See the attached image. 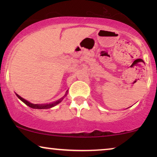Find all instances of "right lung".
Here are the masks:
<instances>
[{
  "mask_svg": "<svg viewBox=\"0 0 157 157\" xmlns=\"http://www.w3.org/2000/svg\"><path fill=\"white\" fill-rule=\"evenodd\" d=\"M16 96H18V98L19 99L22 101L24 103L27 105V106H29V107H31V108H33V109H49V108H51V107H53L55 106L56 105H57L58 104H59L60 102L61 101V100L63 99V98H61V99H60L59 101H56L54 103H52V104H44V105H40V104H31V103H30L29 101H28L25 100L24 98H23L22 97H21L20 96L18 95V94H16Z\"/></svg>",
  "mask_w": 157,
  "mask_h": 157,
  "instance_id": "add662e5",
  "label": "right lung"
}]
</instances>
